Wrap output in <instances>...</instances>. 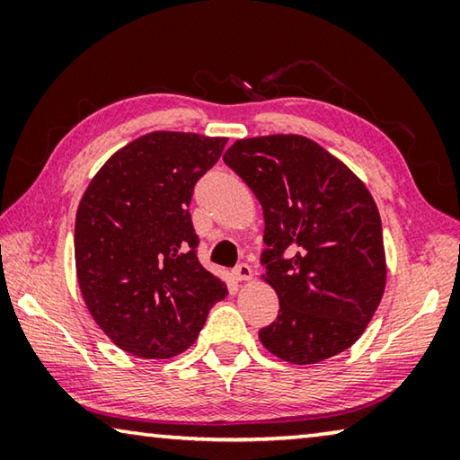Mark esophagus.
<instances>
[{
    "mask_svg": "<svg viewBox=\"0 0 460 460\" xmlns=\"http://www.w3.org/2000/svg\"><path fill=\"white\" fill-rule=\"evenodd\" d=\"M233 276H235V279H239V282H247V279H252L253 271L247 266V263H239V266L233 270Z\"/></svg>",
    "mask_w": 460,
    "mask_h": 460,
    "instance_id": "esophagus-1",
    "label": "esophagus"
}]
</instances>
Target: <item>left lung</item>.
Masks as SVG:
<instances>
[{"mask_svg":"<svg viewBox=\"0 0 460 460\" xmlns=\"http://www.w3.org/2000/svg\"><path fill=\"white\" fill-rule=\"evenodd\" d=\"M225 164L263 208L261 263L279 298L260 331L279 359L310 365L361 337L385 290L384 233L359 178L305 136L237 139Z\"/></svg>","mask_w":460,"mask_h":460,"instance_id":"obj_1","label":"left lung"}]
</instances>
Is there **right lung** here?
Wrapping results in <instances>:
<instances>
[{
  "label": "right lung",
  "mask_w": 460,
  "mask_h": 460,
  "mask_svg": "<svg viewBox=\"0 0 460 460\" xmlns=\"http://www.w3.org/2000/svg\"><path fill=\"white\" fill-rule=\"evenodd\" d=\"M227 137L152 131L93 178L75 221V261L91 316L123 351L168 359L197 341L227 286L200 266L190 199Z\"/></svg>",
  "instance_id": "obj_1"
}]
</instances>
